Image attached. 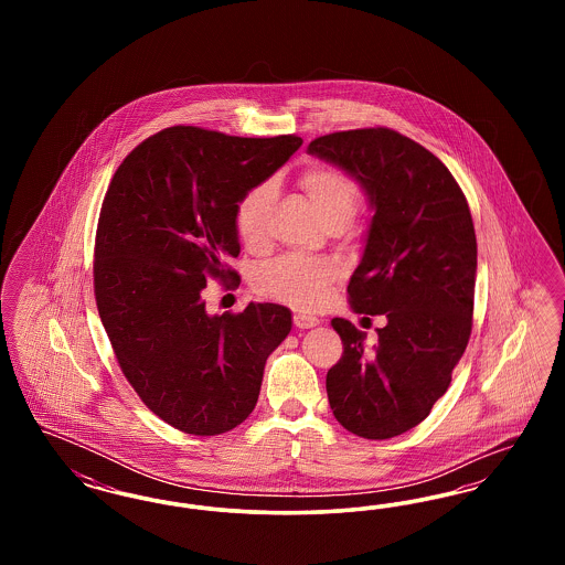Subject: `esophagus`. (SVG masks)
I'll return each instance as SVG.
<instances>
[{"mask_svg":"<svg viewBox=\"0 0 565 565\" xmlns=\"http://www.w3.org/2000/svg\"><path fill=\"white\" fill-rule=\"evenodd\" d=\"M318 323H320V320H318L316 316H309V313H302V311L295 313V326L296 328H300V330L313 328V326H318Z\"/></svg>","mask_w":565,"mask_h":565,"instance_id":"obj_1","label":"esophagus"}]
</instances>
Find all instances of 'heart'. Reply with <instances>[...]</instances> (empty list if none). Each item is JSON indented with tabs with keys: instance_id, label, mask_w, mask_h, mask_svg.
I'll return each instance as SVG.
<instances>
[{
	"instance_id": "b5f03b06",
	"label": "heart",
	"mask_w": 565,
	"mask_h": 565,
	"mask_svg": "<svg viewBox=\"0 0 565 565\" xmlns=\"http://www.w3.org/2000/svg\"><path fill=\"white\" fill-rule=\"evenodd\" d=\"M300 186L311 199L323 224L341 220L350 224L360 207V192L350 178L332 167H309L300 175ZM275 189L270 182L245 190L235 205V231L245 247L258 249L267 243V220ZM334 277V265L326 258L288 254L256 270L254 286L258 295L292 305L296 309H316L326 296V286Z\"/></svg>"
}]
</instances>
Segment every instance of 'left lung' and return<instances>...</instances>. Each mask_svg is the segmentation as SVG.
I'll list each match as a JSON object with an SVG mask.
<instances>
[{"mask_svg":"<svg viewBox=\"0 0 565 565\" xmlns=\"http://www.w3.org/2000/svg\"><path fill=\"white\" fill-rule=\"evenodd\" d=\"M309 154L341 167L375 212L351 275V309L385 316L379 341L334 318L341 360L326 375L337 422L385 440L415 428L447 392L463 355L475 309L477 237L468 201L430 150L375 127L322 135Z\"/></svg>","mask_w":565,"mask_h":565,"instance_id":"obj_1","label":"left lung"}]
</instances>
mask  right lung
Returning a JSON list of instances; mask_svg holds the SVG:
<instances>
[{"instance_id":"add662e5","label":"right lung","mask_w":565,"mask_h":565,"mask_svg":"<svg viewBox=\"0 0 565 565\" xmlns=\"http://www.w3.org/2000/svg\"><path fill=\"white\" fill-rule=\"evenodd\" d=\"M296 135L233 137L169 127L141 141L109 182L95 239V300L116 360L162 422L194 436L254 411L267 358L292 313L249 302L210 316L207 281H235V205L300 148Z\"/></svg>"}]
</instances>
